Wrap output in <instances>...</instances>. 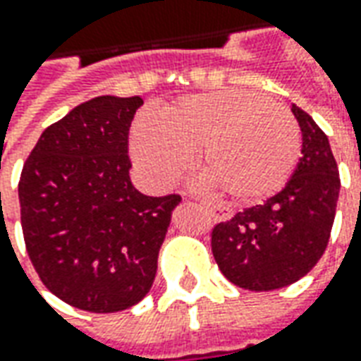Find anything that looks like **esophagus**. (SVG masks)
I'll use <instances>...</instances> for the list:
<instances>
[{
	"instance_id": "1",
	"label": "esophagus",
	"mask_w": 361,
	"mask_h": 361,
	"mask_svg": "<svg viewBox=\"0 0 361 361\" xmlns=\"http://www.w3.org/2000/svg\"><path fill=\"white\" fill-rule=\"evenodd\" d=\"M201 205L203 209H207V213L211 215L213 221H228L231 219V211L223 205H211V203H207V201H201Z\"/></svg>"
}]
</instances>
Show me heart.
I'll use <instances>...</instances> for the list:
<instances>
[{"label":"heart","mask_w":361,"mask_h":361,"mask_svg":"<svg viewBox=\"0 0 361 361\" xmlns=\"http://www.w3.org/2000/svg\"><path fill=\"white\" fill-rule=\"evenodd\" d=\"M301 142L291 111L248 90L181 97L162 117H138L133 128V152L152 185L170 188L199 148L207 183L240 203L283 188L299 164Z\"/></svg>","instance_id":"1"}]
</instances>
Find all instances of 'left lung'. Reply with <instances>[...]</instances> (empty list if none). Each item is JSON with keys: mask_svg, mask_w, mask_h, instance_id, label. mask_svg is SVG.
<instances>
[{"mask_svg": "<svg viewBox=\"0 0 361 361\" xmlns=\"http://www.w3.org/2000/svg\"><path fill=\"white\" fill-rule=\"evenodd\" d=\"M291 111L303 135V156L286 188L211 233L219 269L248 291H271L307 276L326 250L336 215L340 176L329 137L309 113L297 105Z\"/></svg>", "mask_w": 361, "mask_h": 361, "instance_id": "8db88e82", "label": "left lung"}]
</instances>
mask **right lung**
<instances>
[{
	"instance_id": "1",
	"label": "right lung",
	"mask_w": 361,
	"mask_h": 361,
	"mask_svg": "<svg viewBox=\"0 0 361 361\" xmlns=\"http://www.w3.org/2000/svg\"><path fill=\"white\" fill-rule=\"evenodd\" d=\"M142 99L102 95L40 135L19 180L27 254L49 291L75 309L117 312L150 291L180 195L130 181L128 128Z\"/></svg>"
}]
</instances>
